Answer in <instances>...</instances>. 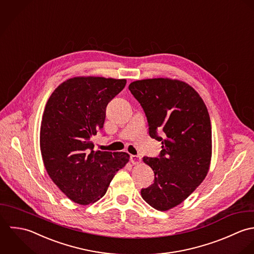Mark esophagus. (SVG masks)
Listing matches in <instances>:
<instances>
[{
  "label": "esophagus",
  "instance_id": "esophagus-1",
  "mask_svg": "<svg viewBox=\"0 0 254 254\" xmlns=\"http://www.w3.org/2000/svg\"><path fill=\"white\" fill-rule=\"evenodd\" d=\"M129 159H130V162L134 165H137L141 162V157L138 156V155H130Z\"/></svg>",
  "mask_w": 254,
  "mask_h": 254
}]
</instances>
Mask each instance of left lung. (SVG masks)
I'll use <instances>...</instances> for the list:
<instances>
[{
    "label": "left lung",
    "mask_w": 254,
    "mask_h": 254,
    "mask_svg": "<svg viewBox=\"0 0 254 254\" xmlns=\"http://www.w3.org/2000/svg\"><path fill=\"white\" fill-rule=\"evenodd\" d=\"M128 89L145 113L150 137L162 142L159 157H143L154 183L141 190V196L153 208L167 211L188 198L208 173L210 117L199 94L186 82L143 79Z\"/></svg>",
    "instance_id": "obj_1"
}]
</instances>
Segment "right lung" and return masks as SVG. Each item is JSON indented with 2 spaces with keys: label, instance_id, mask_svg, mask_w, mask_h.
I'll return each mask as SVG.
<instances>
[{
  "label": "right lung",
  "instance_id": "1",
  "mask_svg": "<svg viewBox=\"0 0 254 254\" xmlns=\"http://www.w3.org/2000/svg\"><path fill=\"white\" fill-rule=\"evenodd\" d=\"M126 79L73 77L59 85L46 104L40 148L56 186L73 202L87 205L103 197L115 174L126 166V152L94 150L109 102Z\"/></svg>",
  "mask_w": 254,
  "mask_h": 254
}]
</instances>
